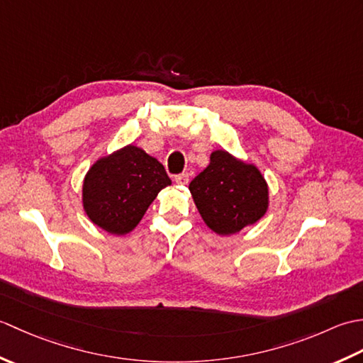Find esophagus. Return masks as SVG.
Instances as JSON below:
<instances>
[{"label":"esophagus","mask_w":363,"mask_h":363,"mask_svg":"<svg viewBox=\"0 0 363 363\" xmlns=\"http://www.w3.org/2000/svg\"><path fill=\"white\" fill-rule=\"evenodd\" d=\"M174 182L177 184V186H187V184H189V174H187V173L177 174V176L174 177Z\"/></svg>","instance_id":"esophagus-1"}]
</instances>
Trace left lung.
<instances>
[{
  "label": "left lung",
  "mask_w": 363,
  "mask_h": 363,
  "mask_svg": "<svg viewBox=\"0 0 363 363\" xmlns=\"http://www.w3.org/2000/svg\"><path fill=\"white\" fill-rule=\"evenodd\" d=\"M189 189L206 226L221 237L256 225L269 206L268 184L260 169L225 150L212 151L209 165Z\"/></svg>",
  "instance_id": "1"
}]
</instances>
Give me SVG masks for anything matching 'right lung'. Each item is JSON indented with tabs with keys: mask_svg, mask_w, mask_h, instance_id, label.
I'll use <instances>...</instances> for the list:
<instances>
[{
	"mask_svg": "<svg viewBox=\"0 0 363 363\" xmlns=\"http://www.w3.org/2000/svg\"><path fill=\"white\" fill-rule=\"evenodd\" d=\"M172 181L164 165L135 145L99 157L84 176L82 207L89 220L112 235L134 230L157 194Z\"/></svg>",
	"mask_w": 363,
	"mask_h": 363,
	"instance_id": "obj_1",
	"label": "right lung"
}]
</instances>
